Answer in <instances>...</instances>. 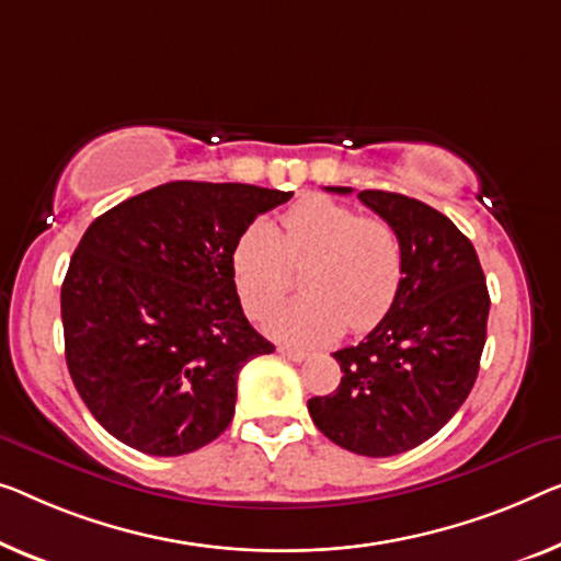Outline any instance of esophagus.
<instances>
[{
    "label": "esophagus",
    "mask_w": 561,
    "mask_h": 561,
    "mask_svg": "<svg viewBox=\"0 0 561 561\" xmlns=\"http://www.w3.org/2000/svg\"><path fill=\"white\" fill-rule=\"evenodd\" d=\"M279 355L287 357L291 363H305L309 357L307 353H302V350H289V347H279Z\"/></svg>",
    "instance_id": "34e87169"
}]
</instances>
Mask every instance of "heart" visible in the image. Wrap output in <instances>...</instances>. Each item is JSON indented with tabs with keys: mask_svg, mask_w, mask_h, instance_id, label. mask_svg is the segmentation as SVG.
Wrapping results in <instances>:
<instances>
[{
	"mask_svg": "<svg viewBox=\"0 0 561 561\" xmlns=\"http://www.w3.org/2000/svg\"><path fill=\"white\" fill-rule=\"evenodd\" d=\"M282 229L256 219L231 249V277L241 305L264 320L302 270L299 302L270 320V332L289 345H328L342 330L367 332L390 312L405 274L403 241L390 221L363 216L328 196L302 198L282 214Z\"/></svg>",
	"mask_w": 561,
	"mask_h": 561,
	"instance_id": "heart-1",
	"label": "heart"
}]
</instances>
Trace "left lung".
Wrapping results in <instances>:
<instances>
[{
	"label": "left lung",
	"instance_id": "8db88e82",
	"mask_svg": "<svg viewBox=\"0 0 561 561\" xmlns=\"http://www.w3.org/2000/svg\"><path fill=\"white\" fill-rule=\"evenodd\" d=\"M357 198L400 233L403 284L375 330L334 353L337 390L309 398L307 408L340 448L386 458L436 436L463 405L479 375L491 299L473 244L448 216L390 191Z\"/></svg>",
	"mask_w": 561,
	"mask_h": 561
}]
</instances>
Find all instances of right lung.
Instances as JSON below:
<instances>
[{
	"label": "right lung",
	"mask_w": 561,
	"mask_h": 561,
	"mask_svg": "<svg viewBox=\"0 0 561 561\" xmlns=\"http://www.w3.org/2000/svg\"><path fill=\"white\" fill-rule=\"evenodd\" d=\"M291 191L171 181L90 224L62 282L65 360L125 446L191 454L229 428L237 378L274 353L241 309L231 249Z\"/></svg>",
	"instance_id": "obj_1"
}]
</instances>
